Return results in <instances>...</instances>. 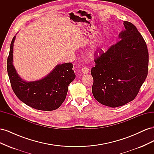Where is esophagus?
I'll list each match as a JSON object with an SVG mask.
<instances>
[{"instance_id": "34e87169", "label": "esophagus", "mask_w": 154, "mask_h": 154, "mask_svg": "<svg viewBox=\"0 0 154 154\" xmlns=\"http://www.w3.org/2000/svg\"><path fill=\"white\" fill-rule=\"evenodd\" d=\"M82 71L83 74H87L88 72H89V69H88V67H85L82 68Z\"/></svg>"}]
</instances>
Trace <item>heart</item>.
I'll use <instances>...</instances> for the list:
<instances>
[{
	"instance_id": "b5f03b06",
	"label": "heart",
	"mask_w": 154,
	"mask_h": 154,
	"mask_svg": "<svg viewBox=\"0 0 154 154\" xmlns=\"http://www.w3.org/2000/svg\"><path fill=\"white\" fill-rule=\"evenodd\" d=\"M101 42H98V43H97V44H96V47H95V48H94V51H96V49H97V48H99V47H100V46L101 45Z\"/></svg>"
}]
</instances>
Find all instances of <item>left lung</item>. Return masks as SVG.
<instances>
[{"label": "left lung", "mask_w": 154, "mask_h": 154, "mask_svg": "<svg viewBox=\"0 0 154 154\" xmlns=\"http://www.w3.org/2000/svg\"><path fill=\"white\" fill-rule=\"evenodd\" d=\"M121 39L105 53L100 49L91 69L92 92L101 104L118 107L134 100L147 76L148 52L145 41L131 22L125 21Z\"/></svg>", "instance_id": "left-lung-1"}]
</instances>
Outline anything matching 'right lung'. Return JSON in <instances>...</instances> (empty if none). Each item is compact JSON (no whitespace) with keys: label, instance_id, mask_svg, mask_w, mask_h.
I'll return each instance as SVG.
<instances>
[{"label":"right lung","instance_id":"obj_1","mask_svg":"<svg viewBox=\"0 0 154 154\" xmlns=\"http://www.w3.org/2000/svg\"><path fill=\"white\" fill-rule=\"evenodd\" d=\"M11 42L7 60V71L13 92L23 103L32 108L45 111L57 109L66 100L68 86L76 77L71 63L58 64L40 80L26 82L19 76L13 66V44Z\"/></svg>","mask_w":154,"mask_h":154}]
</instances>
